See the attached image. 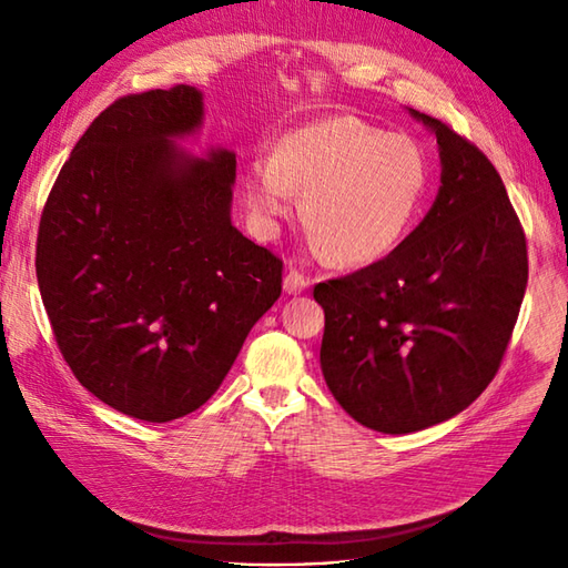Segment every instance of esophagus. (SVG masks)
I'll list each match as a JSON object with an SVG mask.
<instances>
[{
	"label": "esophagus",
	"instance_id": "obj_1",
	"mask_svg": "<svg viewBox=\"0 0 568 568\" xmlns=\"http://www.w3.org/2000/svg\"><path fill=\"white\" fill-rule=\"evenodd\" d=\"M307 285H310V277H307L305 273L295 271V268L287 271V273H285V277H283V287H285V293H287V295H297V293H303Z\"/></svg>",
	"mask_w": 568,
	"mask_h": 568
}]
</instances>
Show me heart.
<instances>
[{
    "mask_svg": "<svg viewBox=\"0 0 568 568\" xmlns=\"http://www.w3.org/2000/svg\"><path fill=\"white\" fill-rule=\"evenodd\" d=\"M429 190V159L409 136L334 116L287 136L277 161H256L246 202L263 226L293 212L336 263H373L409 232Z\"/></svg>",
    "mask_w": 568,
    "mask_h": 568,
    "instance_id": "b5f03b06",
    "label": "heart"
}]
</instances>
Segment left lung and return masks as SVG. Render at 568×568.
I'll list each match as a JSON object with an SVG mask.
<instances>
[{
	"mask_svg": "<svg viewBox=\"0 0 568 568\" xmlns=\"http://www.w3.org/2000/svg\"><path fill=\"white\" fill-rule=\"evenodd\" d=\"M413 116L439 143L432 210L385 258L315 285L324 381L383 434L439 425L488 388L527 287L525 232L496 165L449 124Z\"/></svg>",
	"mask_w": 568,
	"mask_h": 568,
	"instance_id": "8db88e82",
	"label": "left lung"
}]
</instances>
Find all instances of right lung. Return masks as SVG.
<instances>
[{
  "mask_svg": "<svg viewBox=\"0 0 568 568\" xmlns=\"http://www.w3.org/2000/svg\"><path fill=\"white\" fill-rule=\"evenodd\" d=\"M190 84L124 94L94 119L41 212L36 277L60 354L104 405L195 413L283 291V261L232 224L236 155L190 159Z\"/></svg>",
  "mask_w": 568,
  "mask_h": 568,
  "instance_id": "add662e5",
  "label": "right lung"
}]
</instances>
